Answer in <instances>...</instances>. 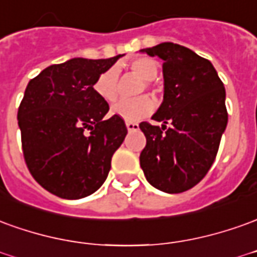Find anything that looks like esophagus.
Instances as JSON below:
<instances>
[{
	"instance_id": "obj_1",
	"label": "esophagus",
	"mask_w": 257,
	"mask_h": 257,
	"mask_svg": "<svg viewBox=\"0 0 257 257\" xmlns=\"http://www.w3.org/2000/svg\"><path fill=\"white\" fill-rule=\"evenodd\" d=\"M126 128H128L129 132H132V131H138V129H139V123L126 121Z\"/></svg>"
}]
</instances>
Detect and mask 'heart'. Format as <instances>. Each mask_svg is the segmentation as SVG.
Instances as JSON below:
<instances>
[{
  "mask_svg": "<svg viewBox=\"0 0 257 257\" xmlns=\"http://www.w3.org/2000/svg\"><path fill=\"white\" fill-rule=\"evenodd\" d=\"M129 69L138 76H141L146 82H152L156 79L159 66L157 62L152 58H138L129 64ZM94 90L100 97L107 103L115 101L118 97V72L115 68H110L104 71L94 82ZM154 108L153 100L147 96H141L135 100H121L111 107V114L119 116L125 121H138L147 114H150Z\"/></svg>",
  "mask_w": 257,
  "mask_h": 257,
  "instance_id": "obj_1",
  "label": "heart"
}]
</instances>
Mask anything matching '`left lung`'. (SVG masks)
<instances>
[{
  "label": "left lung",
  "mask_w": 257,
  "mask_h": 257,
  "mask_svg": "<svg viewBox=\"0 0 257 257\" xmlns=\"http://www.w3.org/2000/svg\"><path fill=\"white\" fill-rule=\"evenodd\" d=\"M141 51L163 60L164 76V98L152 116L161 128L139 125L146 136L141 167L159 191L181 193L199 184L214 163L228 122L225 89L213 64L184 46L167 41Z\"/></svg>",
  "instance_id": "obj_1"
}]
</instances>
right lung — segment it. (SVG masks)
I'll list each match as a JSON object with an SVG mask.
<instances>
[{"label": "right lung", "instance_id": "add662e5", "mask_svg": "<svg viewBox=\"0 0 257 257\" xmlns=\"http://www.w3.org/2000/svg\"><path fill=\"white\" fill-rule=\"evenodd\" d=\"M122 55L72 58L29 82L18 110L23 157L33 178L55 196L82 199L107 179L128 129L119 116L103 119L110 107L94 82Z\"/></svg>", "mask_w": 257, "mask_h": 257}]
</instances>
